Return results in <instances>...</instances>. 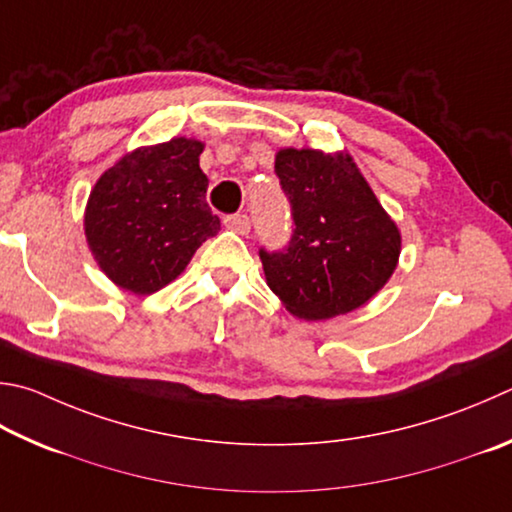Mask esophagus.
Here are the masks:
<instances>
[{
  "label": "esophagus",
  "instance_id": "obj_1",
  "mask_svg": "<svg viewBox=\"0 0 512 512\" xmlns=\"http://www.w3.org/2000/svg\"><path fill=\"white\" fill-rule=\"evenodd\" d=\"M224 226L237 235H248L250 232V219L246 215H230L224 219Z\"/></svg>",
  "mask_w": 512,
  "mask_h": 512
}]
</instances>
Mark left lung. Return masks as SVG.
<instances>
[{"instance_id":"obj_1","label":"left lung","mask_w":512,"mask_h":512,"mask_svg":"<svg viewBox=\"0 0 512 512\" xmlns=\"http://www.w3.org/2000/svg\"><path fill=\"white\" fill-rule=\"evenodd\" d=\"M275 172L295 230L284 250H259L266 284L300 320H329L367 304L401 257V230L351 154L282 147Z\"/></svg>"}]
</instances>
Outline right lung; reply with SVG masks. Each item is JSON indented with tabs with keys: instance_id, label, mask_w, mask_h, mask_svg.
I'll list each match as a JSON object with an SVG mask.
<instances>
[{
	"instance_id": "add662e5",
	"label": "right lung",
	"mask_w": 512,
	"mask_h": 512,
	"mask_svg": "<svg viewBox=\"0 0 512 512\" xmlns=\"http://www.w3.org/2000/svg\"><path fill=\"white\" fill-rule=\"evenodd\" d=\"M203 143L174 136L136 147L100 174L85 208L96 264L123 291L152 295L176 280L221 224L206 203Z\"/></svg>"
}]
</instances>
